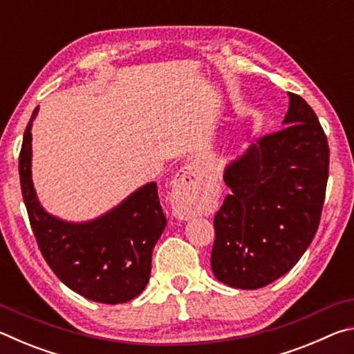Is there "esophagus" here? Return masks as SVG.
Here are the masks:
<instances>
[{
  "label": "esophagus",
  "mask_w": 354,
  "mask_h": 354,
  "mask_svg": "<svg viewBox=\"0 0 354 354\" xmlns=\"http://www.w3.org/2000/svg\"><path fill=\"white\" fill-rule=\"evenodd\" d=\"M201 184V167L192 162L190 165L178 173L176 176V196L173 200V209H175L176 217L187 220L190 217L189 209H185V201L195 196L196 190Z\"/></svg>",
  "instance_id": "1"
}]
</instances>
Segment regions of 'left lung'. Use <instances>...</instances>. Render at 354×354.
Returning <instances> with one entry per match:
<instances>
[{
    "instance_id": "1",
    "label": "left lung",
    "mask_w": 354,
    "mask_h": 354,
    "mask_svg": "<svg viewBox=\"0 0 354 354\" xmlns=\"http://www.w3.org/2000/svg\"><path fill=\"white\" fill-rule=\"evenodd\" d=\"M286 127L253 143L225 170L231 189L214 217L211 266L237 289H261L299 261L319 230L329 147L306 101L289 92Z\"/></svg>"
}]
</instances>
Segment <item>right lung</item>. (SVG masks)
Listing matches in <instances>:
<instances>
[{
  "label": "right lung",
  "instance_id": "obj_1",
  "mask_svg": "<svg viewBox=\"0 0 354 354\" xmlns=\"http://www.w3.org/2000/svg\"><path fill=\"white\" fill-rule=\"evenodd\" d=\"M19 159L21 194L41 256L62 283L87 299L127 303L140 295L151 272V254L167 218L158 184L149 183L111 212L87 223H67L44 211L31 179V127Z\"/></svg>",
  "mask_w": 354,
  "mask_h": 354
}]
</instances>
